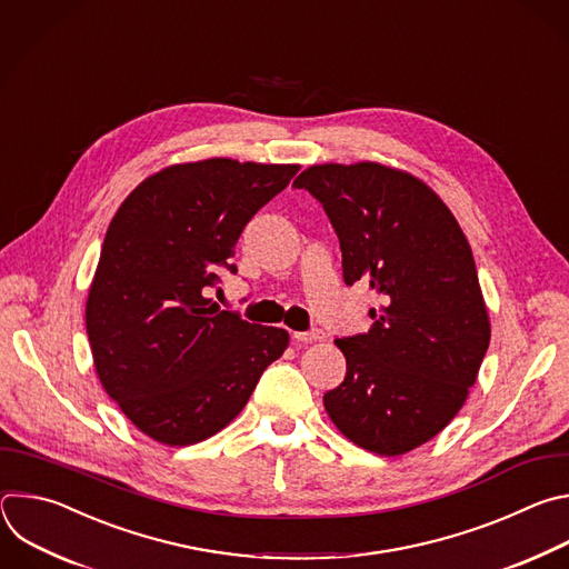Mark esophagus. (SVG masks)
Instances as JSON below:
<instances>
[{"mask_svg": "<svg viewBox=\"0 0 569 569\" xmlns=\"http://www.w3.org/2000/svg\"><path fill=\"white\" fill-rule=\"evenodd\" d=\"M291 338L296 343H313V340L322 338V329H309V331H293Z\"/></svg>", "mask_w": 569, "mask_h": 569, "instance_id": "obj_1", "label": "esophagus"}]
</instances>
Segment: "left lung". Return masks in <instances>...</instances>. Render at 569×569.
Here are the masks:
<instances>
[{"label":"left lung","instance_id":"1","mask_svg":"<svg viewBox=\"0 0 569 569\" xmlns=\"http://www.w3.org/2000/svg\"><path fill=\"white\" fill-rule=\"evenodd\" d=\"M293 188L327 212L346 284L363 280L383 302L366 333L333 340L348 372L325 410L361 448L403 456L460 412L489 350L471 247L446 203L401 170L325 163Z\"/></svg>","mask_w":569,"mask_h":569}]
</instances>
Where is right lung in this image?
<instances>
[{"instance_id":"add662e5","label":"right lung","mask_w":569,"mask_h":569,"mask_svg":"<svg viewBox=\"0 0 569 569\" xmlns=\"http://www.w3.org/2000/svg\"><path fill=\"white\" fill-rule=\"evenodd\" d=\"M300 166L208 159L170 166L113 214L87 298V336L104 392L148 437L190 446L231 423L289 333L219 309L208 293L238 273L251 217Z\"/></svg>"}]
</instances>
